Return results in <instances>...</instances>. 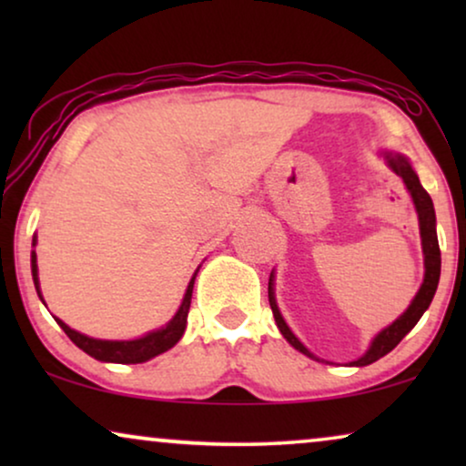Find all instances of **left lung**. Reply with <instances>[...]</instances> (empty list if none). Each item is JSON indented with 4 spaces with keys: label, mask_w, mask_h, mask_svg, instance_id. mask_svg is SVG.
<instances>
[{
    "label": "left lung",
    "mask_w": 466,
    "mask_h": 466,
    "mask_svg": "<svg viewBox=\"0 0 466 466\" xmlns=\"http://www.w3.org/2000/svg\"><path fill=\"white\" fill-rule=\"evenodd\" d=\"M384 158H386L388 167H390L397 176L403 177L405 187H407V190H410V195L413 199V206H416L418 220H420V238H422V252H424V282H422V286H420L418 295L413 297L410 308H407L403 314H400L397 320L390 324V327L380 330V333L375 335V339L371 341V346H369L367 352L362 354L359 360L350 362V367L371 365V362L380 360L381 356L392 352V350L399 346V341L403 339V337L410 333L413 327H416L424 311L429 309L432 297H435L439 276H441V252H439L437 218H435V208H432L431 195L422 188V184H420V180H418V174L413 171L411 163L407 161V157L399 155V152H384ZM269 305H271L273 318H276L279 333L284 335V339L289 341L292 348L299 350V352L309 356V359H316V356L297 339L295 333L289 329V324L284 322L282 314H279L276 295H273V273L269 278Z\"/></svg>",
    "instance_id": "obj_1"
}]
</instances>
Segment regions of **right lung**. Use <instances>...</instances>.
I'll return each mask as SVG.
<instances>
[{"label": "right lung", "instance_id": "add662e5", "mask_svg": "<svg viewBox=\"0 0 466 466\" xmlns=\"http://www.w3.org/2000/svg\"><path fill=\"white\" fill-rule=\"evenodd\" d=\"M34 246H35V238H34ZM199 271V269H197ZM195 276L190 278L188 289L184 292L182 305L180 309L176 311V316L165 324L163 329L152 330V333H146L144 337H137V339H129V341H107V339H95V337H86L78 333V330L69 329L66 322L55 318L56 324L66 330V335L72 339L76 346H78L82 352H86L93 359L104 360V362H120V365H137V362H146L155 356L167 352L169 348H174L180 337L184 335V329H187V318H188V309H190V299H193V286H195ZM31 276H34V284L37 295L42 299L40 292V279H37V258L35 252H31ZM44 301V299H42Z\"/></svg>", "mask_w": 466, "mask_h": 466}]
</instances>
